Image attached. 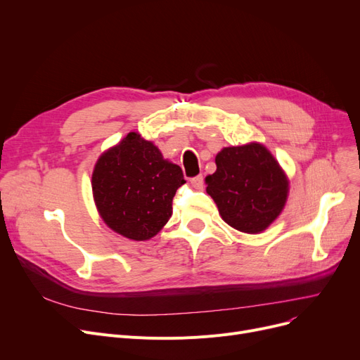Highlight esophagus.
I'll use <instances>...</instances> for the list:
<instances>
[{
	"instance_id": "1",
	"label": "esophagus",
	"mask_w": 360,
	"mask_h": 360,
	"mask_svg": "<svg viewBox=\"0 0 360 360\" xmlns=\"http://www.w3.org/2000/svg\"><path fill=\"white\" fill-rule=\"evenodd\" d=\"M191 184H193V186H195V188H202V185H204V178H202V175H198V176H194V178H191Z\"/></svg>"
}]
</instances>
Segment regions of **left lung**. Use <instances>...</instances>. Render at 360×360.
<instances>
[{
  "mask_svg": "<svg viewBox=\"0 0 360 360\" xmlns=\"http://www.w3.org/2000/svg\"><path fill=\"white\" fill-rule=\"evenodd\" d=\"M216 166L205 184L221 219L245 233L267 229L285 207L289 186L270 151L257 143L226 147Z\"/></svg>",
  "mask_w": 360,
  "mask_h": 360,
  "instance_id": "1",
  "label": "left lung"
}]
</instances>
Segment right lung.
Here are the masks:
<instances>
[{
    "instance_id": "obj_1",
    "label": "right lung",
    "mask_w": 360,
    "mask_h": 360,
    "mask_svg": "<svg viewBox=\"0 0 360 360\" xmlns=\"http://www.w3.org/2000/svg\"><path fill=\"white\" fill-rule=\"evenodd\" d=\"M185 184L182 169L137 132L105 151L91 175L93 197L103 221L120 235L146 240L172 216V200Z\"/></svg>"
}]
</instances>
